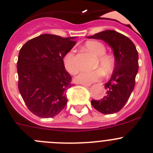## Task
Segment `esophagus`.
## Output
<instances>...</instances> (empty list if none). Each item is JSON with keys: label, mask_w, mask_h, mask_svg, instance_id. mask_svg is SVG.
Instances as JSON below:
<instances>
[{"label": "esophagus", "mask_w": 153, "mask_h": 153, "mask_svg": "<svg viewBox=\"0 0 153 153\" xmlns=\"http://www.w3.org/2000/svg\"><path fill=\"white\" fill-rule=\"evenodd\" d=\"M80 85H83V86H86V87H90L91 86V84H85V83H80Z\"/></svg>", "instance_id": "esophagus-1"}]
</instances>
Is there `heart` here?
Segmentation results:
<instances>
[{
    "mask_svg": "<svg viewBox=\"0 0 153 153\" xmlns=\"http://www.w3.org/2000/svg\"><path fill=\"white\" fill-rule=\"evenodd\" d=\"M85 48L88 52L97 57L96 65H100L105 72L112 70L114 65V61L111 56L105 53V48L101 42L97 41H90L85 44ZM64 67L68 73L75 75L78 72L79 67L75 59V49L70 50L63 58ZM102 73L100 70L94 71H83L81 72L76 77L75 81L80 83L91 84L97 81L102 77Z\"/></svg>",
    "mask_w": 153,
    "mask_h": 153,
    "instance_id": "heart-1",
    "label": "heart"
}]
</instances>
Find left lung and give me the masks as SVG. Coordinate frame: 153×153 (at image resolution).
Returning <instances> with one entry per match:
<instances>
[{"label": "left lung", "instance_id": "1", "mask_svg": "<svg viewBox=\"0 0 153 153\" xmlns=\"http://www.w3.org/2000/svg\"><path fill=\"white\" fill-rule=\"evenodd\" d=\"M88 38L100 39L109 44L115 56V68L106 84L105 96L92 100L94 109L105 115L119 112L126 104L134 88L138 72V52L134 43L125 35L114 30H105Z\"/></svg>", "mask_w": 153, "mask_h": 153}]
</instances>
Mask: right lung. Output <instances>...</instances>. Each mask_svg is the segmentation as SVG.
<instances>
[{"label": "right lung", "instance_id": "1", "mask_svg": "<svg viewBox=\"0 0 153 153\" xmlns=\"http://www.w3.org/2000/svg\"><path fill=\"white\" fill-rule=\"evenodd\" d=\"M74 38L44 34L19 51V91L28 109L40 118L56 116L66 105V91L72 84L63 58L76 44Z\"/></svg>", "mask_w": 153, "mask_h": 153}]
</instances>
